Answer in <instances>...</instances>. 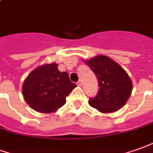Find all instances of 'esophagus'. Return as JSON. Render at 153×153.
Returning a JSON list of instances; mask_svg holds the SVG:
<instances>
[{
	"instance_id": "esophagus-1",
	"label": "esophagus",
	"mask_w": 153,
	"mask_h": 153,
	"mask_svg": "<svg viewBox=\"0 0 153 153\" xmlns=\"http://www.w3.org/2000/svg\"><path fill=\"white\" fill-rule=\"evenodd\" d=\"M82 80H79L78 82H77V86L81 87V86H82Z\"/></svg>"
}]
</instances>
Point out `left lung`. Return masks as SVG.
<instances>
[{"label":"left lung","mask_w":153,"mask_h":153,"mask_svg":"<svg viewBox=\"0 0 153 153\" xmlns=\"http://www.w3.org/2000/svg\"><path fill=\"white\" fill-rule=\"evenodd\" d=\"M83 62L96 74L100 87L97 95L89 99V105L102 113L114 112L122 108L132 91V82L127 71L104 55Z\"/></svg>","instance_id":"left-lung-1"}]
</instances>
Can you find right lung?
Listing matches in <instances>:
<instances>
[{
    "label": "right lung",
    "mask_w": 153,
    "mask_h": 153,
    "mask_svg": "<svg viewBox=\"0 0 153 153\" xmlns=\"http://www.w3.org/2000/svg\"><path fill=\"white\" fill-rule=\"evenodd\" d=\"M56 62L43 64L27 76L22 85L26 102L41 113L55 112L66 103V97L76 87Z\"/></svg>",
    "instance_id": "1"
}]
</instances>
